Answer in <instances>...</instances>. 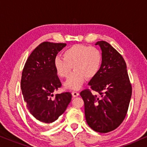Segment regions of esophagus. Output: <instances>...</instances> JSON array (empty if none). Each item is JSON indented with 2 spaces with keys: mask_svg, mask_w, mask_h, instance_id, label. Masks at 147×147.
<instances>
[{
  "mask_svg": "<svg viewBox=\"0 0 147 147\" xmlns=\"http://www.w3.org/2000/svg\"><path fill=\"white\" fill-rule=\"evenodd\" d=\"M79 95V93L77 91H72V97H77Z\"/></svg>",
  "mask_w": 147,
  "mask_h": 147,
  "instance_id": "esophagus-1",
  "label": "esophagus"
}]
</instances>
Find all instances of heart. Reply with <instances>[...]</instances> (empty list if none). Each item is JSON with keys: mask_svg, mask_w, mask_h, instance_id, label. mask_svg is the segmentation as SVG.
Segmentation results:
<instances>
[{"mask_svg": "<svg viewBox=\"0 0 147 147\" xmlns=\"http://www.w3.org/2000/svg\"><path fill=\"white\" fill-rule=\"evenodd\" d=\"M62 58L57 56L54 60V68L58 77H68L64 87L70 90H78L82 87L86 78L91 79L97 75L101 64V54L97 48L85 45L76 44L62 52Z\"/></svg>", "mask_w": 147, "mask_h": 147, "instance_id": "obj_1", "label": "heart"}]
</instances>
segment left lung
<instances>
[{
  "mask_svg": "<svg viewBox=\"0 0 147 147\" xmlns=\"http://www.w3.org/2000/svg\"><path fill=\"white\" fill-rule=\"evenodd\" d=\"M102 61L97 75L91 79V89L80 95L85 103V114L87 124L93 130L101 133L112 131L121 124L128 111L132 95L126 64L124 58L109 43L99 41Z\"/></svg>",
  "mask_w": 147,
  "mask_h": 147,
  "instance_id": "1",
  "label": "left lung"
}]
</instances>
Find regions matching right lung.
Wrapping results in <instances>:
<instances>
[{"instance_id": "1", "label": "right lung", "mask_w": 147, "mask_h": 147, "mask_svg": "<svg viewBox=\"0 0 147 147\" xmlns=\"http://www.w3.org/2000/svg\"><path fill=\"white\" fill-rule=\"evenodd\" d=\"M66 46L62 43L43 42L31 52L22 72L21 88L31 115L44 123H52L66 109L72 99L69 92L56 94L61 82L54 68V60Z\"/></svg>"}]
</instances>
